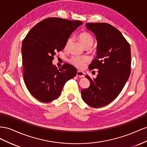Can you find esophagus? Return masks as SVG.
I'll list each match as a JSON object with an SVG mask.
<instances>
[{
  "mask_svg": "<svg viewBox=\"0 0 147 147\" xmlns=\"http://www.w3.org/2000/svg\"><path fill=\"white\" fill-rule=\"evenodd\" d=\"M76 76L79 78H82L84 76V74L83 72H81V71H78L76 73Z\"/></svg>",
  "mask_w": 147,
  "mask_h": 147,
  "instance_id": "esophagus-1",
  "label": "esophagus"
}]
</instances>
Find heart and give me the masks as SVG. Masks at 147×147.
Returning a JSON list of instances; mask_svg holds the SVG:
<instances>
[{
    "instance_id": "1",
    "label": "heart",
    "mask_w": 147,
    "mask_h": 147,
    "mask_svg": "<svg viewBox=\"0 0 147 147\" xmlns=\"http://www.w3.org/2000/svg\"><path fill=\"white\" fill-rule=\"evenodd\" d=\"M79 39H80L81 42L83 45L85 47H91L93 45L94 43V37L89 32H82L80 33L79 35ZM70 42V39L68 40L66 42L65 45V48H67L68 45ZM87 61V59L85 58H82L80 57L77 56H73L70 58L69 62L75 67H76L78 68H82L84 65L86 61Z\"/></svg>"
}]
</instances>
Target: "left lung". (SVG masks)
Masks as SVG:
<instances>
[{
	"label": "left lung",
	"mask_w": 147,
	"mask_h": 147,
	"mask_svg": "<svg viewBox=\"0 0 147 147\" xmlns=\"http://www.w3.org/2000/svg\"><path fill=\"white\" fill-rule=\"evenodd\" d=\"M86 28L97 40V57L89 70L98 69L96 79L89 76L90 85L82 89V100L89 106L102 107L113 101L123 90L131 74V47L118 29L105 23H88Z\"/></svg>",
	"instance_id": "left-lung-1"
}]
</instances>
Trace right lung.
<instances>
[{"mask_svg": "<svg viewBox=\"0 0 147 147\" xmlns=\"http://www.w3.org/2000/svg\"><path fill=\"white\" fill-rule=\"evenodd\" d=\"M82 24L79 20L48 18L36 24L23 39V79L29 92L39 101L46 103L57 99L65 83L76 76L77 70L72 65L66 63L58 69L52 61Z\"/></svg>", "mask_w": 147, "mask_h": 147, "instance_id": "right-lung-1", "label": "right lung"}]
</instances>
